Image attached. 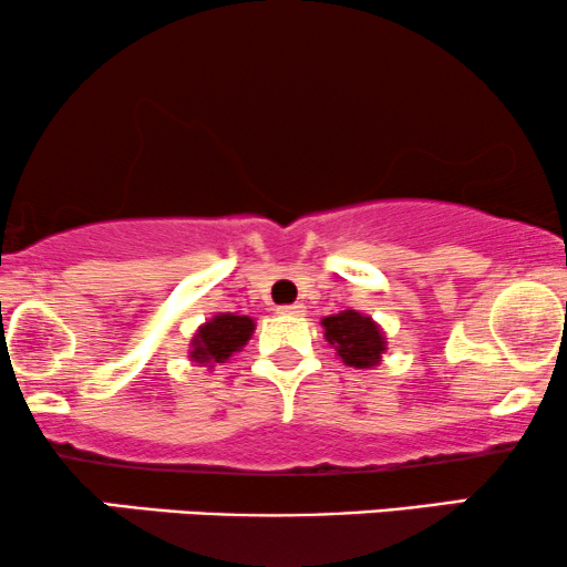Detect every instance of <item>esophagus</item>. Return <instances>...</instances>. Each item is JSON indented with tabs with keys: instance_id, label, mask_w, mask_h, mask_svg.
<instances>
[{
	"instance_id": "34e87169",
	"label": "esophagus",
	"mask_w": 567,
	"mask_h": 567,
	"mask_svg": "<svg viewBox=\"0 0 567 567\" xmlns=\"http://www.w3.org/2000/svg\"><path fill=\"white\" fill-rule=\"evenodd\" d=\"M305 305H281L278 307V316H302Z\"/></svg>"
}]
</instances>
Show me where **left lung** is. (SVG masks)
<instances>
[{
    "mask_svg": "<svg viewBox=\"0 0 567 567\" xmlns=\"http://www.w3.org/2000/svg\"><path fill=\"white\" fill-rule=\"evenodd\" d=\"M326 331V341L337 349L341 362L349 368H373L386 352L381 326L370 316L358 310H341L339 316H328L320 320Z\"/></svg>",
    "mask_w": 567,
    "mask_h": 567,
    "instance_id": "1",
    "label": "left lung"
}]
</instances>
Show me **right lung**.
<instances>
[{
  "label": "right lung",
  "instance_id": "1",
  "mask_svg": "<svg viewBox=\"0 0 567 567\" xmlns=\"http://www.w3.org/2000/svg\"><path fill=\"white\" fill-rule=\"evenodd\" d=\"M251 331H255V320L249 316H234V312H218L209 318L205 326L192 339V352L188 358L197 365L213 370L220 362H226L230 354L239 352L247 344Z\"/></svg>",
  "mask_w": 567,
  "mask_h": 567
}]
</instances>
